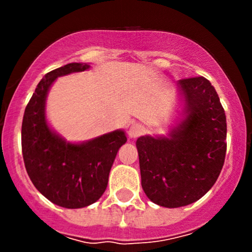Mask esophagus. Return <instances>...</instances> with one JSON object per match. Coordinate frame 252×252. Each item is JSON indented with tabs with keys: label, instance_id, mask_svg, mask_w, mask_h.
<instances>
[{
	"label": "esophagus",
	"instance_id": "esophagus-1",
	"mask_svg": "<svg viewBox=\"0 0 252 252\" xmlns=\"http://www.w3.org/2000/svg\"><path fill=\"white\" fill-rule=\"evenodd\" d=\"M144 131H145V126L140 123H135V124H133L130 128H129L128 135L130 139H135V138H138V136L142 135V134H144Z\"/></svg>",
	"mask_w": 252,
	"mask_h": 252
}]
</instances>
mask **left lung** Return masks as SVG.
I'll return each instance as SVG.
<instances>
[{
	"mask_svg": "<svg viewBox=\"0 0 252 252\" xmlns=\"http://www.w3.org/2000/svg\"><path fill=\"white\" fill-rule=\"evenodd\" d=\"M180 111L166 135L136 140L141 187L154 204H192L213 187L227 151V121L215 88L204 77L175 83Z\"/></svg>",
	"mask_w": 252,
	"mask_h": 252,
	"instance_id": "obj_1",
	"label": "left lung"
}]
</instances>
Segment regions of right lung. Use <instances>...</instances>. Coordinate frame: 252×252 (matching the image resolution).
Wrapping results in <instances>:
<instances>
[{"label": "right lung", "mask_w": 252, "mask_h": 252, "mask_svg": "<svg viewBox=\"0 0 252 252\" xmlns=\"http://www.w3.org/2000/svg\"><path fill=\"white\" fill-rule=\"evenodd\" d=\"M88 69L89 63L74 62L47 73L23 117L22 151L28 175L47 200L64 208L86 207L102 196L117 152L126 142L123 129L70 142L48 123L46 100L56 79Z\"/></svg>", "instance_id": "add662e5"}]
</instances>
